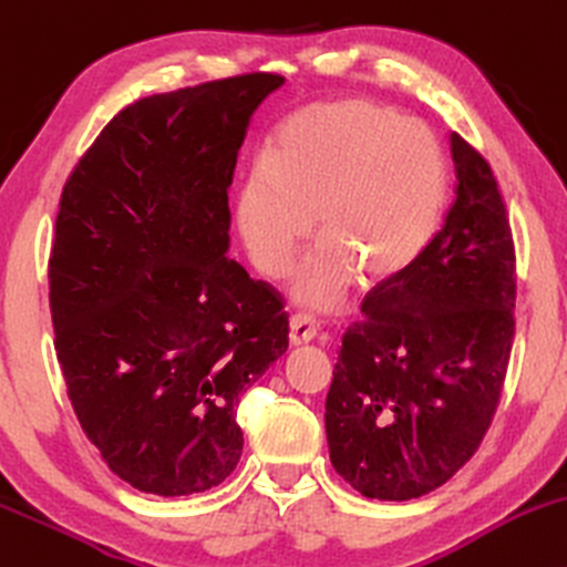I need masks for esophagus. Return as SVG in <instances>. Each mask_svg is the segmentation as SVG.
Wrapping results in <instances>:
<instances>
[{
    "label": "esophagus",
    "instance_id": "34e87169",
    "mask_svg": "<svg viewBox=\"0 0 567 567\" xmlns=\"http://www.w3.org/2000/svg\"><path fill=\"white\" fill-rule=\"evenodd\" d=\"M317 338V322L309 317V313H292L290 317V346L309 343V340Z\"/></svg>",
    "mask_w": 567,
    "mask_h": 567
}]
</instances>
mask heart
Returning a JSON list of instances; mask_svg holds the SVG:
<instances>
[{
    "label": "heart",
    "mask_w": 567,
    "mask_h": 567,
    "mask_svg": "<svg viewBox=\"0 0 567 567\" xmlns=\"http://www.w3.org/2000/svg\"><path fill=\"white\" fill-rule=\"evenodd\" d=\"M446 161L435 134L372 100L319 102L279 128L269 163L248 168L235 224L254 266L290 275L311 237L322 245L298 275V298L340 303L351 285L378 288L406 275L439 229Z\"/></svg>",
    "instance_id": "heart-1"
}]
</instances>
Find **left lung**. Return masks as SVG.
Instances as JSON below:
<instances>
[{"mask_svg":"<svg viewBox=\"0 0 567 567\" xmlns=\"http://www.w3.org/2000/svg\"><path fill=\"white\" fill-rule=\"evenodd\" d=\"M454 203L420 261L361 303L324 404L332 467L359 494L417 499L478 452L515 338V243L488 161L452 134Z\"/></svg>","mask_w":567,"mask_h":567,"instance_id":"8db88e82","label":"left lung"}]
</instances>
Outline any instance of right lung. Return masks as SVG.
Returning a JSON list of instances; mask_svg holds the SVG:
<instances>
[{"mask_svg": "<svg viewBox=\"0 0 567 567\" xmlns=\"http://www.w3.org/2000/svg\"><path fill=\"white\" fill-rule=\"evenodd\" d=\"M282 84L243 73L136 100L60 195L50 311L68 399L107 467L145 494L227 478L240 395L288 351L282 296L227 258L237 150Z\"/></svg>", "mask_w": 567, "mask_h": 567, "instance_id": "obj_1", "label": "right lung"}]
</instances>
